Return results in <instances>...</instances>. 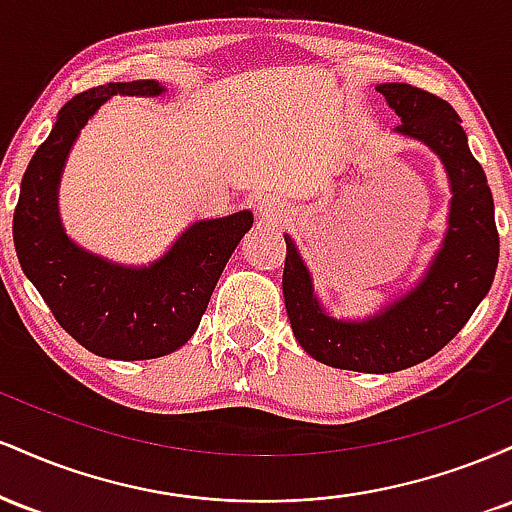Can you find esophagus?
Returning a JSON list of instances; mask_svg holds the SVG:
<instances>
[{
	"label": "esophagus",
	"mask_w": 512,
	"mask_h": 512,
	"mask_svg": "<svg viewBox=\"0 0 512 512\" xmlns=\"http://www.w3.org/2000/svg\"><path fill=\"white\" fill-rule=\"evenodd\" d=\"M260 214H262V219H267V221H272V223H279L281 219H284L286 209H284V204H281L276 197H267V199H262Z\"/></svg>",
	"instance_id": "1"
}]
</instances>
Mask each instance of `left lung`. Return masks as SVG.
<instances>
[{
	"instance_id": "left-lung-1",
	"label": "left lung",
	"mask_w": 512,
	"mask_h": 512,
	"mask_svg": "<svg viewBox=\"0 0 512 512\" xmlns=\"http://www.w3.org/2000/svg\"><path fill=\"white\" fill-rule=\"evenodd\" d=\"M375 91L402 120L397 132L421 139L443 158L452 185L443 248L414 291L366 322H337L322 313L291 238L281 286L291 330L315 361L358 373H395L438 354L467 325L496 274L498 231L489 182L455 108L409 84H380Z\"/></svg>"
}]
</instances>
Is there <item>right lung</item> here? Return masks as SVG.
Returning <instances> with one entry per match:
<instances>
[{
  "instance_id": "add662e5",
  "label": "right lung",
  "mask_w": 512,
  "mask_h": 512,
  "mask_svg": "<svg viewBox=\"0 0 512 512\" xmlns=\"http://www.w3.org/2000/svg\"><path fill=\"white\" fill-rule=\"evenodd\" d=\"M161 91L158 81H117L64 103L50 137L23 173L14 209V245L23 274L69 337L96 356L117 361H146L180 349L195 334L228 257L252 226L250 211L199 221L149 269L115 267L64 236L57 185L79 129L110 96Z\"/></svg>"
}]
</instances>
